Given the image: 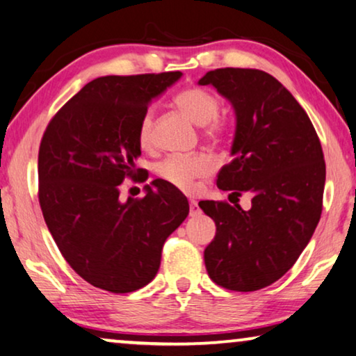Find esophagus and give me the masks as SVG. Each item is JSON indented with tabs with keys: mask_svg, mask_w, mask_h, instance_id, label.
Instances as JSON below:
<instances>
[{
	"mask_svg": "<svg viewBox=\"0 0 356 356\" xmlns=\"http://www.w3.org/2000/svg\"><path fill=\"white\" fill-rule=\"evenodd\" d=\"M200 211H202V209H200L198 203L197 202H190V216H198Z\"/></svg>",
	"mask_w": 356,
	"mask_h": 356,
	"instance_id": "1",
	"label": "esophagus"
}]
</instances>
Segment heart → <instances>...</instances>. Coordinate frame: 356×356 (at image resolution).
I'll return each mask as SVG.
<instances>
[{"label":"heart","instance_id":"heart-1","mask_svg":"<svg viewBox=\"0 0 356 356\" xmlns=\"http://www.w3.org/2000/svg\"><path fill=\"white\" fill-rule=\"evenodd\" d=\"M174 103L192 119L195 124L203 126L204 137L209 140L222 138L227 132L226 119L219 118V98L203 87H187L176 93ZM153 111L148 109L142 114L137 129V138L142 148L153 145ZM214 168L213 159L207 153L171 154L156 164V174L174 187L188 190L197 179L207 177Z\"/></svg>","mask_w":356,"mask_h":356}]
</instances>
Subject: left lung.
Here are the masks:
<instances>
[{"instance_id": "obj_1", "label": "left lung", "mask_w": 356, "mask_h": 356, "mask_svg": "<svg viewBox=\"0 0 356 356\" xmlns=\"http://www.w3.org/2000/svg\"><path fill=\"white\" fill-rule=\"evenodd\" d=\"M200 85H213L235 109L232 161L218 172V187L252 195L248 211L227 202H200L216 224L204 248L213 282L253 292L284 276L297 261L323 211L326 163L308 114L268 72L224 67Z\"/></svg>"}]
</instances>
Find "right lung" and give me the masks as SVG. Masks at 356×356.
<instances>
[{
    "instance_id": "add662e5",
    "label": "right lung",
    "mask_w": 356,
    "mask_h": 356,
    "mask_svg": "<svg viewBox=\"0 0 356 356\" xmlns=\"http://www.w3.org/2000/svg\"><path fill=\"white\" fill-rule=\"evenodd\" d=\"M182 72L106 76L51 118L38 149V202L59 252L93 287L129 293L152 282L166 238L188 214L182 192L156 179L143 198L119 202L138 179L137 129L152 98Z\"/></svg>"
}]
</instances>
